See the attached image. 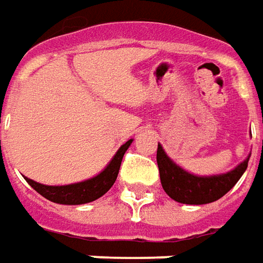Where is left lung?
I'll return each mask as SVG.
<instances>
[{
	"instance_id": "1",
	"label": "left lung",
	"mask_w": 263,
	"mask_h": 263,
	"mask_svg": "<svg viewBox=\"0 0 263 263\" xmlns=\"http://www.w3.org/2000/svg\"><path fill=\"white\" fill-rule=\"evenodd\" d=\"M250 158V157H249ZM249 158L243 161L233 171L221 176L197 177L189 174L187 171L176 165L161 145H158L157 162L159 168L161 184L165 193L171 199L186 205H203L215 202L222 197L228 190H231L234 184L243 176L248 168Z\"/></svg>"
}]
</instances>
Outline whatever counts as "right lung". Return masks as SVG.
Listing matches in <instances>:
<instances>
[{"mask_svg":"<svg viewBox=\"0 0 263 263\" xmlns=\"http://www.w3.org/2000/svg\"><path fill=\"white\" fill-rule=\"evenodd\" d=\"M133 139L127 140L123 146L117 151L111 162L106 165V168L90 180L76 183V184H68V186H45L41 183H36L33 180L25 177L26 181L35 189L39 195L55 203H63V205H82V203H89L93 202L98 197L104 196L106 192L112 187L116 183L118 170L121 165L123 157L126 151L130 146Z\"/></svg>","mask_w":263,"mask_h":263,"instance_id":"1","label":"right lung"}]
</instances>
